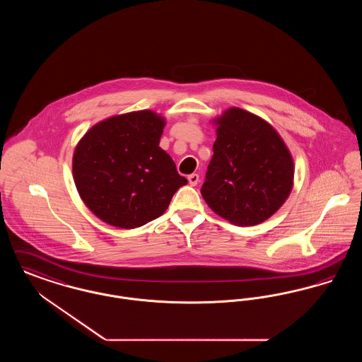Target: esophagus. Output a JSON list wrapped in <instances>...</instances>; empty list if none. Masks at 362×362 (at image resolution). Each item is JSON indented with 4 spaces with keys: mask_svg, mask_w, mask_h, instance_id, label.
<instances>
[{
    "mask_svg": "<svg viewBox=\"0 0 362 362\" xmlns=\"http://www.w3.org/2000/svg\"><path fill=\"white\" fill-rule=\"evenodd\" d=\"M187 179H189V186H197L198 182H199V175L191 173Z\"/></svg>",
    "mask_w": 362,
    "mask_h": 362,
    "instance_id": "esophagus-1",
    "label": "esophagus"
}]
</instances>
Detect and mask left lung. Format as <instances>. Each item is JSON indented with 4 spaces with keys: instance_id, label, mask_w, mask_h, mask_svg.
<instances>
[{
    "instance_id": "obj_1",
    "label": "left lung",
    "mask_w": 362,
    "mask_h": 362,
    "mask_svg": "<svg viewBox=\"0 0 362 362\" xmlns=\"http://www.w3.org/2000/svg\"><path fill=\"white\" fill-rule=\"evenodd\" d=\"M214 155L201 194L230 224L252 226L270 218L291 195L293 157L269 122L230 107L216 118Z\"/></svg>"
}]
</instances>
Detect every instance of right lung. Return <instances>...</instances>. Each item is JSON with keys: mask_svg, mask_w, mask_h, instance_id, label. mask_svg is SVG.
<instances>
[{"mask_svg": "<svg viewBox=\"0 0 362 362\" xmlns=\"http://www.w3.org/2000/svg\"><path fill=\"white\" fill-rule=\"evenodd\" d=\"M165 119L151 110L92 126L73 153V179L86 207L105 224L134 229L160 217L187 185L158 144Z\"/></svg>", "mask_w": 362, "mask_h": 362, "instance_id": "1", "label": "right lung"}]
</instances>
